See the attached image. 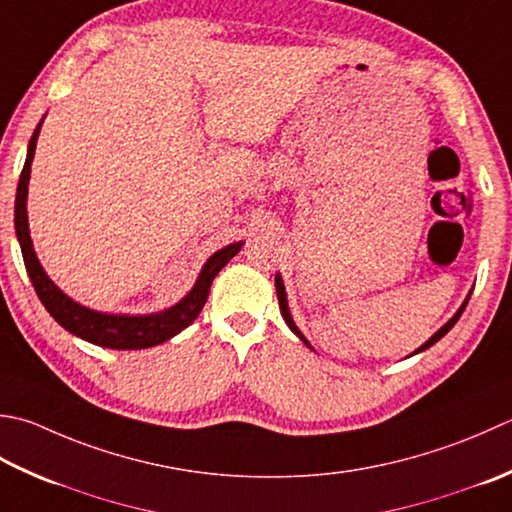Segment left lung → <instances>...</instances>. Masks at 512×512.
<instances>
[{
  "label": "left lung",
  "mask_w": 512,
  "mask_h": 512,
  "mask_svg": "<svg viewBox=\"0 0 512 512\" xmlns=\"http://www.w3.org/2000/svg\"><path fill=\"white\" fill-rule=\"evenodd\" d=\"M275 288H277V299H279V310H282V317L286 319V324H288V328L290 330H293V333L299 337V339H302V342L306 344V346H310L308 342H306V337L302 335V333H299V328L295 326V322H293V317H290V310H288V302H286V288H284V282H282V277H279V275H275ZM468 299H470V293H468V297H466V302L462 304V308H459L457 310V313L453 315V317H450L448 319V322L442 326V328H439L437 330V333L433 335V337H430L428 339V342L424 344V346H419L417 350H415V353L413 355H417V353H422V350H426V348H430V346H433V344H437L439 342V339H442L446 333H448V330L450 328H453L455 324H457V319L459 317H462V313H464V308H466V304H468Z\"/></svg>",
  "instance_id": "8db88e82"
}]
</instances>
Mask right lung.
<instances>
[{
  "label": "right lung",
  "instance_id": "add662e5",
  "mask_svg": "<svg viewBox=\"0 0 512 512\" xmlns=\"http://www.w3.org/2000/svg\"><path fill=\"white\" fill-rule=\"evenodd\" d=\"M44 122V119H42ZM42 122L37 124L33 137L28 142V155L26 164L22 168V175H19L17 184V197H15V233L19 239V246H22L26 273L30 282L35 286V293L39 302L46 306V310L53 315L59 326H64L68 333L86 339V342L104 348H115V350H137V348H150L166 342V339L175 337L182 333L186 326H190L202 313V308L208 299V290L213 279L217 277L219 270H222L230 259H233L239 250H242L244 242H235L208 259L204 264L202 273H199L193 290L182 299V302L170 306L162 313L153 315H108L99 313V310H90L82 304H77L64 295L46 275V270L39 264L35 255L33 242H30V230H28V213H26V197H28V179H30V164H33L35 157V146H37V135Z\"/></svg>",
  "mask_w": 512,
  "mask_h": 512
}]
</instances>
